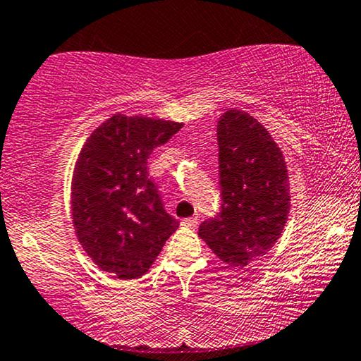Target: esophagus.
I'll list each match as a JSON object with an SVG mask.
<instances>
[{"label": "esophagus", "instance_id": "esophagus-1", "mask_svg": "<svg viewBox=\"0 0 361 361\" xmlns=\"http://www.w3.org/2000/svg\"><path fill=\"white\" fill-rule=\"evenodd\" d=\"M180 224L184 225V226H188V228H194V226L197 225V218H196V216H192V218H184V220H182Z\"/></svg>", "mask_w": 361, "mask_h": 361}]
</instances>
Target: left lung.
I'll use <instances>...</instances> for the list:
<instances>
[{
  "label": "left lung",
  "mask_w": 361,
  "mask_h": 361,
  "mask_svg": "<svg viewBox=\"0 0 361 361\" xmlns=\"http://www.w3.org/2000/svg\"><path fill=\"white\" fill-rule=\"evenodd\" d=\"M221 206L200 225V237L221 261L244 268L273 249L290 212L288 170L281 149L244 111L218 121Z\"/></svg>",
  "instance_id": "left-lung-1"
}]
</instances>
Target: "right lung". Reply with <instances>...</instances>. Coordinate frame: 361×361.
I'll return each instance as SVG.
<instances>
[{"label": "right lung", "mask_w": 361, "mask_h": 361, "mask_svg": "<svg viewBox=\"0 0 361 361\" xmlns=\"http://www.w3.org/2000/svg\"><path fill=\"white\" fill-rule=\"evenodd\" d=\"M179 123L117 114L88 137L73 176V224L99 268L136 279L153 264L179 221L149 177L148 157Z\"/></svg>", "instance_id": "right-lung-1"}]
</instances>
